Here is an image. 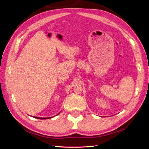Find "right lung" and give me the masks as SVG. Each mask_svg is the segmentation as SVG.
I'll return each instance as SVG.
<instances>
[{"label":"right lung","instance_id":"obj_1","mask_svg":"<svg viewBox=\"0 0 149 149\" xmlns=\"http://www.w3.org/2000/svg\"><path fill=\"white\" fill-rule=\"evenodd\" d=\"M58 114H59V113H58ZM33 118H35L36 119H47L51 118H38V117H33Z\"/></svg>","mask_w":149,"mask_h":149}]
</instances>
